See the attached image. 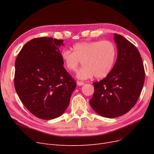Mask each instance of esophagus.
<instances>
[{"label":"esophagus","mask_w":154,"mask_h":154,"mask_svg":"<svg viewBox=\"0 0 154 154\" xmlns=\"http://www.w3.org/2000/svg\"><path fill=\"white\" fill-rule=\"evenodd\" d=\"M76 83H77V85H78V86H82V85H84V83L82 82H80V81H77V82H76Z\"/></svg>","instance_id":"1"}]
</instances>
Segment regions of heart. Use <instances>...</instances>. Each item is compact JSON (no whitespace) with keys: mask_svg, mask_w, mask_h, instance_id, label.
Wrapping results in <instances>:
<instances>
[{"mask_svg":"<svg viewBox=\"0 0 154 154\" xmlns=\"http://www.w3.org/2000/svg\"><path fill=\"white\" fill-rule=\"evenodd\" d=\"M73 51L63 49L60 53L65 67L75 71L80 61L83 66L76 72V77L86 80L95 76L97 78L107 76L113 69L117 57V49L109 40L85 41L72 45Z\"/></svg>","mask_w":154,"mask_h":154,"instance_id":"b5f03b06","label":"heart"}]
</instances>
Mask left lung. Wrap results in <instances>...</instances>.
<instances>
[{"instance_id": "8db88e82", "label": "left lung", "mask_w": 154, "mask_h": 154, "mask_svg": "<svg viewBox=\"0 0 154 154\" xmlns=\"http://www.w3.org/2000/svg\"><path fill=\"white\" fill-rule=\"evenodd\" d=\"M118 58L112 70L100 82L93 83L94 92L89 103L97 114L114 118L136 105L144 85L145 72L142 58L133 44L114 34Z\"/></svg>"}]
</instances>
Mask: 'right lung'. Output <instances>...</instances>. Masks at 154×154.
Returning <instances> with one entry per match:
<instances>
[{
	"instance_id": "right-lung-1",
	"label": "right lung",
	"mask_w": 154,
	"mask_h": 154,
	"mask_svg": "<svg viewBox=\"0 0 154 154\" xmlns=\"http://www.w3.org/2000/svg\"><path fill=\"white\" fill-rule=\"evenodd\" d=\"M63 42L51 37L32 39L16 59V92L26 109L40 119H53L62 115L76 86L63 66L60 52Z\"/></svg>"
}]
</instances>
